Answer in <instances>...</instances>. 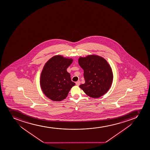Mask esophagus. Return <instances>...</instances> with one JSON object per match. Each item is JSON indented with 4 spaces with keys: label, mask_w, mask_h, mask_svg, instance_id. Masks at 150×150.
<instances>
[{
    "label": "esophagus",
    "mask_w": 150,
    "mask_h": 150,
    "mask_svg": "<svg viewBox=\"0 0 150 150\" xmlns=\"http://www.w3.org/2000/svg\"><path fill=\"white\" fill-rule=\"evenodd\" d=\"M76 85L78 86H79V85H80V82L79 81H78L77 82H76Z\"/></svg>",
    "instance_id": "esophagus-1"
}]
</instances>
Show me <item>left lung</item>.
<instances>
[{
    "label": "left lung",
    "instance_id": "obj_1",
    "mask_svg": "<svg viewBox=\"0 0 150 150\" xmlns=\"http://www.w3.org/2000/svg\"><path fill=\"white\" fill-rule=\"evenodd\" d=\"M80 66L83 69L85 83L80 85L86 95L99 98L109 90L113 81L111 67L106 60L96 55L80 57Z\"/></svg>",
    "mask_w": 150,
    "mask_h": 150
}]
</instances>
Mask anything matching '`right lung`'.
<instances>
[{"label": "right lung", "instance_id": "obj_1", "mask_svg": "<svg viewBox=\"0 0 150 150\" xmlns=\"http://www.w3.org/2000/svg\"><path fill=\"white\" fill-rule=\"evenodd\" d=\"M72 59L55 56L46 62L40 76L42 91L48 98L54 101L64 99L73 86L70 75L67 69L72 62Z\"/></svg>", "mask_w": 150, "mask_h": 150}]
</instances>
